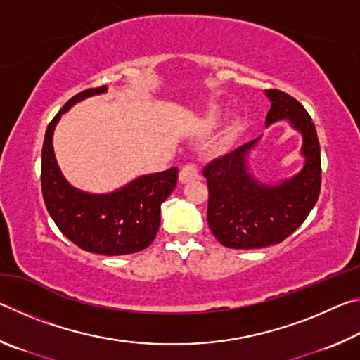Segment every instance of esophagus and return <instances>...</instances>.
<instances>
[{
  "label": "esophagus",
  "mask_w": 360,
  "mask_h": 360,
  "mask_svg": "<svg viewBox=\"0 0 360 360\" xmlns=\"http://www.w3.org/2000/svg\"><path fill=\"white\" fill-rule=\"evenodd\" d=\"M200 178V168L195 162H188L186 163L182 169L179 172V181L181 182H191L193 179H198Z\"/></svg>",
  "instance_id": "1"
}]
</instances>
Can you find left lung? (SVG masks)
Instances as JSON below:
<instances>
[{"mask_svg": "<svg viewBox=\"0 0 360 360\" xmlns=\"http://www.w3.org/2000/svg\"><path fill=\"white\" fill-rule=\"evenodd\" d=\"M271 108L265 124L289 119L303 135L304 168L278 186H264L249 176L246 155L257 143L243 144L203 168L208 182V224L221 245L231 249H260L284 241L300 227L321 192V148L307 109L278 89L266 90Z\"/></svg>", "mask_w": 360, "mask_h": 360, "instance_id": "1", "label": "left lung"}]
</instances>
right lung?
Listing matches in <instances>:
<instances>
[{"label":"right lung","instance_id":"1","mask_svg":"<svg viewBox=\"0 0 360 360\" xmlns=\"http://www.w3.org/2000/svg\"><path fill=\"white\" fill-rule=\"evenodd\" d=\"M106 92V85L72 96L47 125L41 158V188L49 214L60 231L84 251L103 255L133 254L154 241L160 225V206L178 182V168L130 182L117 192L92 195L71 187L60 173L52 135L60 115L90 95Z\"/></svg>","mask_w":360,"mask_h":360}]
</instances>
